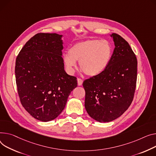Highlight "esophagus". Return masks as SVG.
Returning <instances> with one entry per match:
<instances>
[{
  "label": "esophagus",
  "instance_id": "1",
  "mask_svg": "<svg viewBox=\"0 0 156 156\" xmlns=\"http://www.w3.org/2000/svg\"><path fill=\"white\" fill-rule=\"evenodd\" d=\"M77 81H78V86H81L83 84V80L81 78H78L77 79Z\"/></svg>",
  "mask_w": 156,
  "mask_h": 156
}]
</instances>
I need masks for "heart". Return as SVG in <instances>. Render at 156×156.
<instances>
[{
	"instance_id": "heart-1",
	"label": "heart",
	"mask_w": 156,
	"mask_h": 156,
	"mask_svg": "<svg viewBox=\"0 0 156 156\" xmlns=\"http://www.w3.org/2000/svg\"><path fill=\"white\" fill-rule=\"evenodd\" d=\"M69 53L63 55L64 64L69 73H73L79 61L80 68L90 77L104 71L111 61L113 49L107 40L89 39L74 44Z\"/></svg>"
}]
</instances>
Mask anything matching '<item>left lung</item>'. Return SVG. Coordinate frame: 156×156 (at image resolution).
<instances>
[{"instance_id": "obj_1", "label": "left lung", "mask_w": 156, "mask_h": 156, "mask_svg": "<svg viewBox=\"0 0 156 156\" xmlns=\"http://www.w3.org/2000/svg\"><path fill=\"white\" fill-rule=\"evenodd\" d=\"M115 49L107 68L100 75L85 80V107L99 122L120 117L130 107L136 87L137 61L127 41L113 33Z\"/></svg>"}]
</instances>
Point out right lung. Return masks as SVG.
Segmentation results:
<instances>
[{"label":"right lung","instance_id":"add662e5","mask_svg":"<svg viewBox=\"0 0 156 156\" xmlns=\"http://www.w3.org/2000/svg\"><path fill=\"white\" fill-rule=\"evenodd\" d=\"M63 35L38 33L19 52L15 74L21 104L34 119L48 122L65 108L76 78L65 71Z\"/></svg>","mask_w":156,"mask_h":156}]
</instances>
